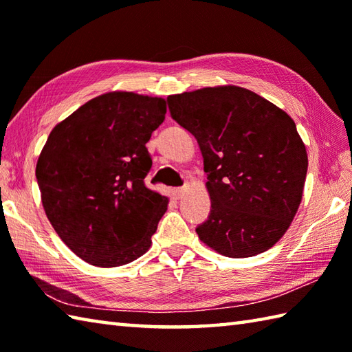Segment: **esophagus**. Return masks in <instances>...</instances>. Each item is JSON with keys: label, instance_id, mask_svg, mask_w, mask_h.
<instances>
[{"label": "esophagus", "instance_id": "esophagus-1", "mask_svg": "<svg viewBox=\"0 0 352 352\" xmlns=\"http://www.w3.org/2000/svg\"><path fill=\"white\" fill-rule=\"evenodd\" d=\"M184 193H186V189H184V188H180V189H174V197H175L177 199L183 198V197H184Z\"/></svg>", "mask_w": 352, "mask_h": 352}]
</instances>
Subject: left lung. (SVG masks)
Listing matches in <instances>:
<instances>
[{
    "instance_id": "left-lung-1",
    "label": "left lung",
    "mask_w": 352,
    "mask_h": 352,
    "mask_svg": "<svg viewBox=\"0 0 352 352\" xmlns=\"http://www.w3.org/2000/svg\"><path fill=\"white\" fill-rule=\"evenodd\" d=\"M168 106L204 157L212 210L197 227L201 242L233 258L272 248L295 218L307 175L294 119L239 86L169 95Z\"/></svg>"
}]
</instances>
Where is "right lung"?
<instances>
[{
	"instance_id": "add662e5",
	"label": "right lung",
	"mask_w": 352,
	"mask_h": 352,
	"mask_svg": "<svg viewBox=\"0 0 352 352\" xmlns=\"http://www.w3.org/2000/svg\"><path fill=\"white\" fill-rule=\"evenodd\" d=\"M166 101L109 92L50 133L36 164L43 210L68 248L87 263L115 267L149 250L169 199L148 189L146 142Z\"/></svg>"
}]
</instances>
